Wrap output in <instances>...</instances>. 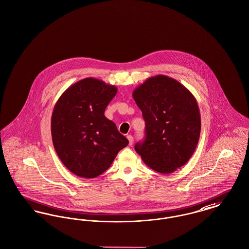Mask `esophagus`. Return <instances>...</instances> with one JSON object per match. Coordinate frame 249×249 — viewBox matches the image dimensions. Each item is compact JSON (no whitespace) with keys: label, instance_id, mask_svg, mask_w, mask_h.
I'll list each match as a JSON object with an SVG mask.
<instances>
[{"label":"esophagus","instance_id":"1","mask_svg":"<svg viewBox=\"0 0 249 249\" xmlns=\"http://www.w3.org/2000/svg\"><path fill=\"white\" fill-rule=\"evenodd\" d=\"M126 138H127V140H128V142H129V144L132 145L133 142H134V139H133L132 136H131V135H127Z\"/></svg>","mask_w":249,"mask_h":249}]
</instances>
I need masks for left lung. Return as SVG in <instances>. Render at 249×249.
<instances>
[{"label":"left lung","mask_w":249,"mask_h":249,"mask_svg":"<svg viewBox=\"0 0 249 249\" xmlns=\"http://www.w3.org/2000/svg\"><path fill=\"white\" fill-rule=\"evenodd\" d=\"M133 98L145 121V140L136 152L160 174H171L193 156L198 143L201 118L192 92L167 75L151 76L134 89Z\"/></svg>","instance_id":"obj_1"}]
</instances>
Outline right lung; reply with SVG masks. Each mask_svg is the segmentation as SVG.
Returning a JSON list of instances; mask_svg holds the SVG:
<instances>
[{
	"label": "right lung",
	"instance_id": "right-lung-1",
	"mask_svg": "<svg viewBox=\"0 0 249 249\" xmlns=\"http://www.w3.org/2000/svg\"><path fill=\"white\" fill-rule=\"evenodd\" d=\"M117 87L88 77L70 86L54 105L51 132L54 150L69 171L94 178L108 169L128 140L105 116Z\"/></svg>",
	"mask_w": 249,
	"mask_h": 249
}]
</instances>
